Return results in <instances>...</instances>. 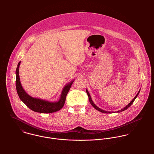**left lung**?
<instances>
[{
    "label": "left lung",
    "instance_id": "1",
    "mask_svg": "<svg viewBox=\"0 0 154 154\" xmlns=\"http://www.w3.org/2000/svg\"><path fill=\"white\" fill-rule=\"evenodd\" d=\"M140 90L139 91V92H137V94H136V95L134 97V98L132 100V101H131L125 107H124L123 109H121V110H119V111H116V112H122V111H125V110H127L129 107H131V106L133 104V103L134 102V101L135 100V99H136V98H137V97L138 96V95H139V92H140ZM86 91H87V94H88L89 101L91 104L92 106V107H93L95 109H96V110H97L98 111L101 112H103V113H107V114H108V113H112V112H113L112 111H105V110H102V109H101L100 108L98 107L94 103V102L92 101V99H91V95H90V94H89V92H88V91L87 89H86Z\"/></svg>",
    "mask_w": 154,
    "mask_h": 154
}]
</instances>
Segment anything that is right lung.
<instances>
[{"mask_svg": "<svg viewBox=\"0 0 154 154\" xmlns=\"http://www.w3.org/2000/svg\"><path fill=\"white\" fill-rule=\"evenodd\" d=\"M20 62L16 69V88L20 98L29 109L35 112L40 113H51L60 110L64 106L66 97L74 80L67 84L63 89L59 100L57 101L50 102L40 98H34L28 95L22 88L19 75Z\"/></svg>", "mask_w": 154, "mask_h": 154, "instance_id": "add662e5", "label": "right lung"}]
</instances>
